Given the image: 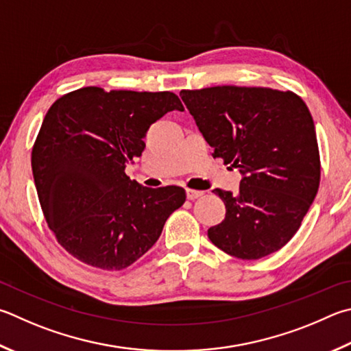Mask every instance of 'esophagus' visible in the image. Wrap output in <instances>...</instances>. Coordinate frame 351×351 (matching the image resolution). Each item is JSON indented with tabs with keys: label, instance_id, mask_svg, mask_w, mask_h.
I'll return each mask as SVG.
<instances>
[{
	"label": "esophagus",
	"instance_id": "esophagus-1",
	"mask_svg": "<svg viewBox=\"0 0 351 351\" xmlns=\"http://www.w3.org/2000/svg\"><path fill=\"white\" fill-rule=\"evenodd\" d=\"M186 193H187V199L190 201L197 199V197L204 195V192H199V190H193V189H187Z\"/></svg>",
	"mask_w": 351,
	"mask_h": 351
}]
</instances>
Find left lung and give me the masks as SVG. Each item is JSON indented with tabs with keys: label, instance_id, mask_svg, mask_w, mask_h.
I'll list each match as a JSON object with an SVG mask.
<instances>
[{
	"label": "left lung",
	"instance_id": "left-lung-1",
	"mask_svg": "<svg viewBox=\"0 0 351 351\" xmlns=\"http://www.w3.org/2000/svg\"><path fill=\"white\" fill-rule=\"evenodd\" d=\"M213 158L239 170V192L215 189L226 218L208 238L227 254L259 259L278 252L301 227L319 189L313 118L296 93L216 86L182 90Z\"/></svg>",
	"mask_w": 351,
	"mask_h": 351
}]
</instances>
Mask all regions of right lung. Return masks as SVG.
<instances>
[{"label":"right lung","instance_id":"right-lung-1","mask_svg":"<svg viewBox=\"0 0 351 351\" xmlns=\"http://www.w3.org/2000/svg\"><path fill=\"white\" fill-rule=\"evenodd\" d=\"M171 110H184L171 92L82 87L46 113L32 171L50 230L76 259L125 269L154 247L186 201L182 187L149 189L125 175L149 127Z\"/></svg>","mask_w":351,"mask_h":351}]
</instances>
